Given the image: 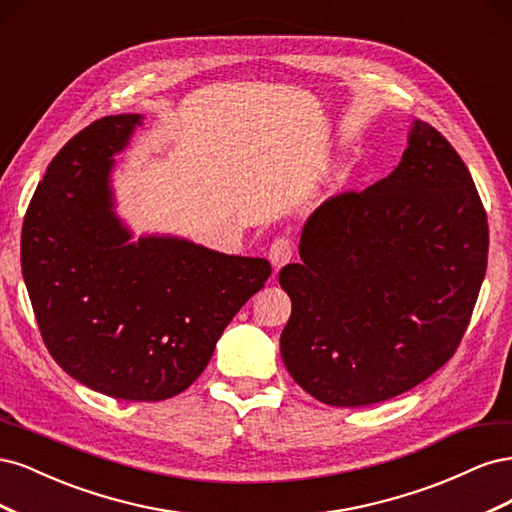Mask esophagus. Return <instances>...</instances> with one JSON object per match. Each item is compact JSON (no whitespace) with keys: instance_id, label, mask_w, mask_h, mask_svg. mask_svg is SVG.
I'll return each instance as SVG.
<instances>
[{"instance_id":"1","label":"esophagus","mask_w":512,"mask_h":512,"mask_svg":"<svg viewBox=\"0 0 512 512\" xmlns=\"http://www.w3.org/2000/svg\"><path fill=\"white\" fill-rule=\"evenodd\" d=\"M292 256H294V241L290 237L282 235V237H277L271 243V247H269V260L273 262L275 269L284 267L286 262H290Z\"/></svg>"}]
</instances>
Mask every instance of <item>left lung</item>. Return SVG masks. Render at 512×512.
<instances>
[{
	"label": "left lung",
	"instance_id": "8db88e82",
	"mask_svg": "<svg viewBox=\"0 0 512 512\" xmlns=\"http://www.w3.org/2000/svg\"><path fill=\"white\" fill-rule=\"evenodd\" d=\"M299 254L280 271L286 369L322 404H378L457 352L487 271V211L453 145L416 121L389 177L309 215Z\"/></svg>",
	"mask_w": 512,
	"mask_h": 512
}]
</instances>
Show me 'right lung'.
Here are the masks:
<instances>
[{
    "instance_id": "1",
    "label": "right lung",
    "mask_w": 512,
    "mask_h": 512,
    "mask_svg": "<svg viewBox=\"0 0 512 512\" xmlns=\"http://www.w3.org/2000/svg\"><path fill=\"white\" fill-rule=\"evenodd\" d=\"M138 115L89 123L59 149L32 196L21 267L46 350L74 380L128 401L175 397L271 275L265 258L130 232L106 177Z\"/></svg>"
}]
</instances>
